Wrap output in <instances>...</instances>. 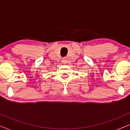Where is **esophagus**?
Wrapping results in <instances>:
<instances>
[{"label": "esophagus", "instance_id": "1", "mask_svg": "<svg viewBox=\"0 0 130 130\" xmlns=\"http://www.w3.org/2000/svg\"><path fill=\"white\" fill-rule=\"evenodd\" d=\"M61 61L63 64H66V63H67L66 58H63V59H62V60H61Z\"/></svg>", "mask_w": 130, "mask_h": 130}]
</instances>
